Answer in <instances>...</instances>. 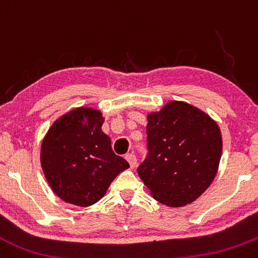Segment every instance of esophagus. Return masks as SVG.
Segmentation results:
<instances>
[{
    "label": "esophagus",
    "mask_w": 258,
    "mask_h": 258,
    "mask_svg": "<svg viewBox=\"0 0 258 258\" xmlns=\"http://www.w3.org/2000/svg\"><path fill=\"white\" fill-rule=\"evenodd\" d=\"M125 159L129 162L130 167H132V168L137 167V157H135L134 154H126Z\"/></svg>",
    "instance_id": "esophagus-1"
}]
</instances>
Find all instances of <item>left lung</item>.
Segmentation results:
<instances>
[{
  "instance_id": "1",
  "label": "left lung",
  "mask_w": 258,
  "mask_h": 258,
  "mask_svg": "<svg viewBox=\"0 0 258 258\" xmlns=\"http://www.w3.org/2000/svg\"><path fill=\"white\" fill-rule=\"evenodd\" d=\"M149 157L138 174L155 201L168 207L195 202L212 184L222 155V134L208 114L170 100L147 114Z\"/></svg>"
}]
</instances>
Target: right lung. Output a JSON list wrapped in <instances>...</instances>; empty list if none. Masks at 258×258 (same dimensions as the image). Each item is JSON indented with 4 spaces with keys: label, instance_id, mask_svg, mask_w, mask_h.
<instances>
[{
    "label": "right lung",
    "instance_id": "1",
    "mask_svg": "<svg viewBox=\"0 0 258 258\" xmlns=\"http://www.w3.org/2000/svg\"><path fill=\"white\" fill-rule=\"evenodd\" d=\"M104 116L90 106H79L56 119L41 143L40 160L52 192L69 205L89 207L105 196L129 163L111 149L101 130Z\"/></svg>",
    "mask_w": 258,
    "mask_h": 258
}]
</instances>
